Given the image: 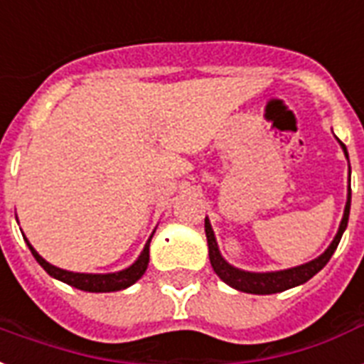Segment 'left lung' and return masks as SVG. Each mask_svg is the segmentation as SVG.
Wrapping results in <instances>:
<instances>
[{"mask_svg": "<svg viewBox=\"0 0 364 364\" xmlns=\"http://www.w3.org/2000/svg\"><path fill=\"white\" fill-rule=\"evenodd\" d=\"M338 140V138H336ZM340 148L343 150V156L349 163L348 148L343 146L342 140H338ZM351 167H349V178H348V199H346V207H343V216L340 226H338V232L332 239V243L326 247V250L323 255H319L314 260L306 262V264H300V266L287 267V269H279V272H247V269H241V267L232 266L230 262L222 256L220 249H218V243H216V237H214L213 226H210V220L205 218V233H207V245H208V258H210V266H213L214 273L224 281L226 284H230L232 289L241 290V292H249V294H275V292H283L287 289H292V287H298V284H304L306 281L314 277L315 273H319L323 267L326 266V262L331 260V256L334 255L340 239H342L346 228H348L349 220V208H351Z\"/></svg>", "mask_w": 364, "mask_h": 364, "instance_id": "8db88e82", "label": "left lung"}]
</instances>
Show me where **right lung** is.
<instances>
[{"label":"right lung","instance_id":"right-lung-1","mask_svg":"<svg viewBox=\"0 0 364 364\" xmlns=\"http://www.w3.org/2000/svg\"><path fill=\"white\" fill-rule=\"evenodd\" d=\"M154 233H156V230L151 232V235L148 237L146 245H144L142 252L138 255V258L132 262L131 266L112 273H77L68 272V269H62V267H56L45 260L43 256H39V252L30 245V241H28L26 237L24 239H26L28 249L32 250L33 258L38 260L39 266L43 267L50 277L58 279L62 283L70 284V287H75V289L85 290V292H115V290H123L127 289V287H131V284L136 283L138 279L144 275V272L148 269V262H150V243L151 237H154Z\"/></svg>","mask_w":364,"mask_h":364}]
</instances>
